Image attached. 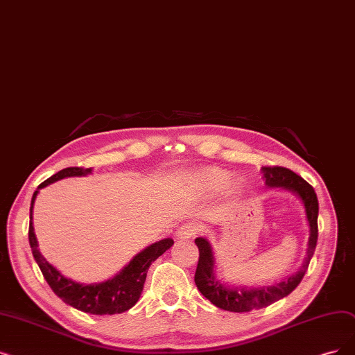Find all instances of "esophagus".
Instances as JSON below:
<instances>
[{
    "instance_id": "1",
    "label": "esophagus",
    "mask_w": 355,
    "mask_h": 355,
    "mask_svg": "<svg viewBox=\"0 0 355 355\" xmlns=\"http://www.w3.org/2000/svg\"><path fill=\"white\" fill-rule=\"evenodd\" d=\"M198 230H200V227L196 222H187V223H184L178 227L177 236L180 239H190V238H193L198 234Z\"/></svg>"
}]
</instances>
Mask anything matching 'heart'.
I'll return each mask as SVG.
<instances>
[{
  "label": "heart",
  "mask_w": 355,
  "mask_h": 355,
  "mask_svg": "<svg viewBox=\"0 0 355 355\" xmlns=\"http://www.w3.org/2000/svg\"><path fill=\"white\" fill-rule=\"evenodd\" d=\"M229 177H230L229 173L220 168H206L198 173L200 182H202L205 189L209 191H218V190L223 189L229 181ZM241 189H242L241 180H235L232 182V186H230V190L232 191H239Z\"/></svg>",
  "instance_id": "b5f03b06"
}]
</instances>
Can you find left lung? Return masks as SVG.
Masks as SVG:
<instances>
[{
	"label": "left lung",
	"mask_w": 355,
	"mask_h": 355,
	"mask_svg": "<svg viewBox=\"0 0 355 355\" xmlns=\"http://www.w3.org/2000/svg\"><path fill=\"white\" fill-rule=\"evenodd\" d=\"M264 180L268 187H280L288 191L296 193L304 205L306 218L311 226V238L309 246H307V255L302 268L287 279V282H282L280 284L270 286V287H258L252 290L246 288H230L225 287L219 280L214 279V259L211 254L210 243L205 238H197L194 242L198 248V264L194 275V282L197 288L202 295L209 299L214 306L220 307L223 311L229 312H250L255 309H261L264 306H270L274 302L286 297L287 295L295 290L304 272L309 267L311 259L313 257L316 242H318V213L319 203L318 197L309 182L304 181L300 175L293 173L291 169L277 165L263 166Z\"/></svg>",
	"instance_id": "left-lung-1"
}]
</instances>
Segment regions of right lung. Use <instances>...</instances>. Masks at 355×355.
Returning a JSON list of instances; mask_svg holds the SVG:
<instances>
[{"mask_svg":"<svg viewBox=\"0 0 355 355\" xmlns=\"http://www.w3.org/2000/svg\"><path fill=\"white\" fill-rule=\"evenodd\" d=\"M89 173L91 168L69 166L65 169H60L59 173L43 181L37 189L49 186V184L60 178L87 175ZM37 193L39 191H35L32 197V205H30L28 242L44 280L48 282L55 295L62 299L67 304L75 307V309L91 315H114L129 311L141 297L148 268L158 257H161L166 250L171 248L174 241L171 238H166L157 243H152L146 250L137 254L130 261L129 266L123 268L112 280H107L98 284L75 283L69 279H65L62 274L42 257V254L37 250V241L35 236V229L32 222V211Z\"/></svg>","mask_w":355,"mask_h":355,"instance_id":"right-lung-1","label":"right lung"}]
</instances>
